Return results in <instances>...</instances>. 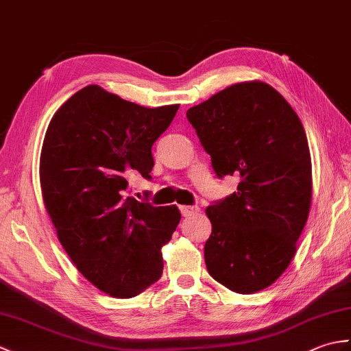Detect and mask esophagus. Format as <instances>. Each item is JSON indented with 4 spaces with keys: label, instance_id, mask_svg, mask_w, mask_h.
<instances>
[{
    "label": "esophagus",
    "instance_id": "34e87169",
    "mask_svg": "<svg viewBox=\"0 0 351 351\" xmlns=\"http://www.w3.org/2000/svg\"><path fill=\"white\" fill-rule=\"evenodd\" d=\"M181 213L184 217H191V215H196L200 213L199 206H181Z\"/></svg>",
    "mask_w": 351,
    "mask_h": 351
}]
</instances>
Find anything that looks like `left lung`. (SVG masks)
I'll list each match as a JSON object with an SVG mask.
<instances>
[{
	"label": "left lung",
	"instance_id": "left-lung-1",
	"mask_svg": "<svg viewBox=\"0 0 351 351\" xmlns=\"http://www.w3.org/2000/svg\"><path fill=\"white\" fill-rule=\"evenodd\" d=\"M217 176L237 191L205 210L208 273L238 294L278 280L293 261L312 199V162L293 107L264 81L223 88L187 111Z\"/></svg>",
	"mask_w": 351,
	"mask_h": 351
}]
</instances>
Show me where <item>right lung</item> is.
I'll return each mask as SVG.
<instances>
[{
    "instance_id": "obj_1",
    "label": "right lung",
    "mask_w": 351,
    "mask_h": 351,
    "mask_svg": "<svg viewBox=\"0 0 351 351\" xmlns=\"http://www.w3.org/2000/svg\"><path fill=\"white\" fill-rule=\"evenodd\" d=\"M180 106L141 107L92 84L56 111L40 152L45 208L72 263L93 285L131 299L161 278L162 253L181 220L176 205L128 196L151 178L152 145Z\"/></svg>"
}]
</instances>
